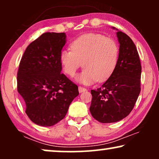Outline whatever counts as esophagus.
Wrapping results in <instances>:
<instances>
[{
	"instance_id": "obj_1",
	"label": "esophagus",
	"mask_w": 159,
	"mask_h": 159,
	"mask_svg": "<svg viewBox=\"0 0 159 159\" xmlns=\"http://www.w3.org/2000/svg\"><path fill=\"white\" fill-rule=\"evenodd\" d=\"M78 90H79L80 93H83L84 91H86V89L84 88H82L81 86H79V88H78Z\"/></svg>"
}]
</instances>
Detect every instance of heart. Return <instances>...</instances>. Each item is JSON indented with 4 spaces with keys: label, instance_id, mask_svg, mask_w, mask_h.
Masks as SVG:
<instances>
[{
    "label": "heart",
    "instance_id": "obj_1",
    "mask_svg": "<svg viewBox=\"0 0 159 159\" xmlns=\"http://www.w3.org/2000/svg\"><path fill=\"white\" fill-rule=\"evenodd\" d=\"M70 50H63L59 55L62 70L75 77L80 67L84 66L77 77V82L90 84L107 80L116 69L119 58V47L111 38L96 33L84 34L70 44Z\"/></svg>",
    "mask_w": 159,
    "mask_h": 159
}]
</instances>
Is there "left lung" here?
<instances>
[{
	"mask_svg": "<svg viewBox=\"0 0 159 159\" xmlns=\"http://www.w3.org/2000/svg\"><path fill=\"white\" fill-rule=\"evenodd\" d=\"M116 30L119 43L118 64L101 88L91 90L90 113L101 123L116 122L127 116L140 93L142 67L138 52L132 39Z\"/></svg>",
	"mask_w": 159,
	"mask_h": 159,
	"instance_id": "left-lung-1",
	"label": "left lung"
}]
</instances>
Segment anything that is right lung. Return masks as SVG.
Instances as JSON below:
<instances>
[{
    "instance_id": "obj_1",
    "label": "right lung",
    "mask_w": 159,
    "mask_h": 159,
    "mask_svg": "<svg viewBox=\"0 0 159 159\" xmlns=\"http://www.w3.org/2000/svg\"><path fill=\"white\" fill-rule=\"evenodd\" d=\"M64 32H45L26 48L17 73V90L30 120L51 127L66 116L79 95L78 87L61 73V51L66 42Z\"/></svg>"
}]
</instances>
